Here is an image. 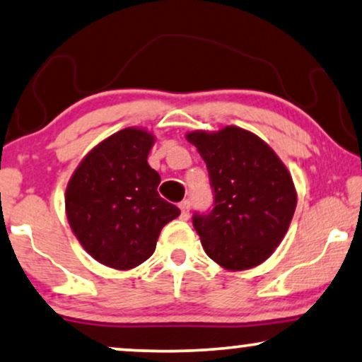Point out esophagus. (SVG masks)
I'll return each instance as SVG.
<instances>
[{
  "label": "esophagus",
  "instance_id": "1",
  "mask_svg": "<svg viewBox=\"0 0 362 362\" xmlns=\"http://www.w3.org/2000/svg\"><path fill=\"white\" fill-rule=\"evenodd\" d=\"M179 208H180V213H182V218L183 220H187L188 218V213H190V202L188 200H183L179 203Z\"/></svg>",
  "mask_w": 362,
  "mask_h": 362
}]
</instances>
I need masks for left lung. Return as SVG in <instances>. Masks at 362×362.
I'll return each mask as SVG.
<instances>
[{"mask_svg":"<svg viewBox=\"0 0 362 362\" xmlns=\"http://www.w3.org/2000/svg\"><path fill=\"white\" fill-rule=\"evenodd\" d=\"M205 160L213 208L193 213L203 249L228 271L266 261L288 230L297 193L287 167L252 132L226 126L187 134Z\"/></svg>","mask_w":362,"mask_h":362,"instance_id":"1","label":"left lung"}]
</instances>
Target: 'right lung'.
<instances>
[{"mask_svg": "<svg viewBox=\"0 0 362 362\" xmlns=\"http://www.w3.org/2000/svg\"><path fill=\"white\" fill-rule=\"evenodd\" d=\"M154 136L126 128L80 162L65 192L70 228L91 257L126 271L156 251L160 230L180 210L157 192L160 175L147 164Z\"/></svg>", "mask_w": 362, "mask_h": 362, "instance_id": "right-lung-1", "label": "right lung"}]
</instances>
